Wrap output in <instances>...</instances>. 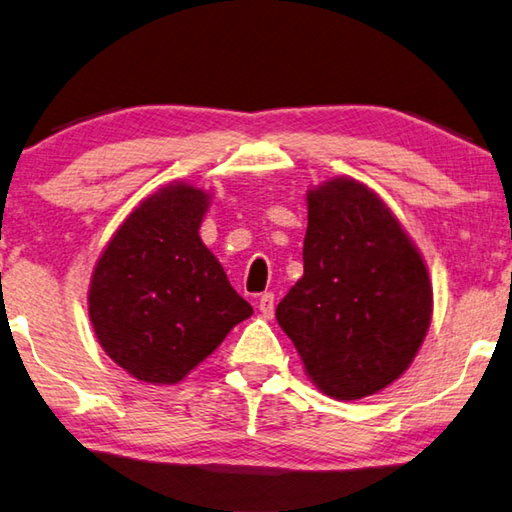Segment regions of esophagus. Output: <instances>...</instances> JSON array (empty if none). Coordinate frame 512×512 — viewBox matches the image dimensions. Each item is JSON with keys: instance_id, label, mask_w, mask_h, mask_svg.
<instances>
[{"instance_id": "obj_1", "label": "esophagus", "mask_w": 512, "mask_h": 512, "mask_svg": "<svg viewBox=\"0 0 512 512\" xmlns=\"http://www.w3.org/2000/svg\"><path fill=\"white\" fill-rule=\"evenodd\" d=\"M257 309H259V313L264 315V318H273V313H275V295L273 293H264L262 297H259Z\"/></svg>"}]
</instances>
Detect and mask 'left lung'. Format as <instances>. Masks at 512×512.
<instances>
[{
    "label": "left lung",
    "instance_id": "left-lung-1",
    "mask_svg": "<svg viewBox=\"0 0 512 512\" xmlns=\"http://www.w3.org/2000/svg\"><path fill=\"white\" fill-rule=\"evenodd\" d=\"M304 275L275 318L320 392L358 401L401 378L432 320V284L414 241L365 183L306 194Z\"/></svg>",
    "mask_w": 512,
    "mask_h": 512
}]
</instances>
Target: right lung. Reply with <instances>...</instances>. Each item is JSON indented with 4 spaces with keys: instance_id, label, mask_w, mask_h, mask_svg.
I'll return each instance as SVG.
<instances>
[{
    "instance_id": "1",
    "label": "right lung",
    "mask_w": 512,
    "mask_h": 512,
    "mask_svg": "<svg viewBox=\"0 0 512 512\" xmlns=\"http://www.w3.org/2000/svg\"><path fill=\"white\" fill-rule=\"evenodd\" d=\"M210 194L170 183L141 201L96 262L89 320L129 376L174 385L253 315L199 237Z\"/></svg>"
}]
</instances>
